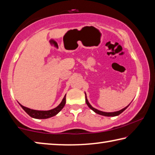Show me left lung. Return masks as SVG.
<instances>
[{"mask_svg": "<svg viewBox=\"0 0 155 155\" xmlns=\"http://www.w3.org/2000/svg\"><path fill=\"white\" fill-rule=\"evenodd\" d=\"M85 102H86L87 106L89 107L91 110H93V111H94L95 113H97V114H100V115H103V116H105V117H116V116H118V115H119L120 114H121V113H122L123 112H124V110H126L127 107L129 106L130 104H131V103H130V104L128 105H127V106H126V107H124V108L121 109V110H119V111L112 112H105L101 111V110H99L94 108V107H93L92 105H90L89 101H88V100L87 99V96H86V94H85Z\"/></svg>", "mask_w": 155, "mask_h": 155, "instance_id": "1", "label": "left lung"}]
</instances>
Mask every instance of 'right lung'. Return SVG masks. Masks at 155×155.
Segmentation results:
<instances>
[{
    "label": "right lung",
    "instance_id": "right-lung-1",
    "mask_svg": "<svg viewBox=\"0 0 155 155\" xmlns=\"http://www.w3.org/2000/svg\"><path fill=\"white\" fill-rule=\"evenodd\" d=\"M66 94L64 96L62 101L61 102V104L58 105L57 107H56L55 108L51 109L50 110H32L30 108H28V107H26L20 104L21 107L23 108L27 114H29V116L34 119H48V118L52 117L55 116L63 108V107L65 106V102H66Z\"/></svg>",
    "mask_w": 155,
    "mask_h": 155
}]
</instances>
